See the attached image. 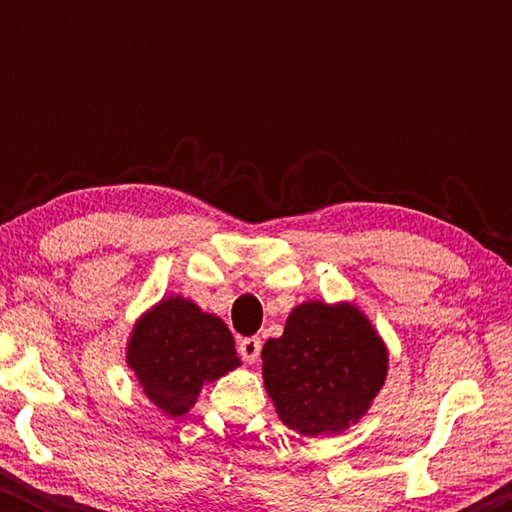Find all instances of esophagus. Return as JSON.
<instances>
[{
    "label": "esophagus",
    "mask_w": 512,
    "mask_h": 512,
    "mask_svg": "<svg viewBox=\"0 0 512 512\" xmlns=\"http://www.w3.org/2000/svg\"><path fill=\"white\" fill-rule=\"evenodd\" d=\"M261 338H242L240 340V356L247 363H256L258 361V356H261Z\"/></svg>",
    "instance_id": "1"
}]
</instances>
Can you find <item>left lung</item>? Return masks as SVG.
<instances>
[{
  "instance_id": "left-lung-1",
  "label": "left lung",
  "mask_w": 512,
  "mask_h": 512,
  "mask_svg": "<svg viewBox=\"0 0 512 512\" xmlns=\"http://www.w3.org/2000/svg\"><path fill=\"white\" fill-rule=\"evenodd\" d=\"M263 382L300 436H333L366 415L387 382L389 349L354 303L307 300L263 345Z\"/></svg>"
}]
</instances>
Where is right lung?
Returning <instances> with one entry per match:
<instances>
[{"mask_svg": "<svg viewBox=\"0 0 512 512\" xmlns=\"http://www.w3.org/2000/svg\"><path fill=\"white\" fill-rule=\"evenodd\" d=\"M125 363L167 417L186 415L205 384L242 366L223 319L184 296H165L135 321Z\"/></svg>", "mask_w": 512, "mask_h": 512, "instance_id": "1", "label": "right lung"}]
</instances>
